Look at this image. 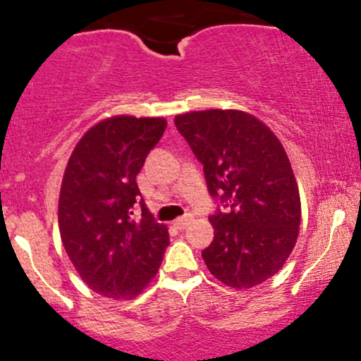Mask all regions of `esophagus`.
<instances>
[{"label": "esophagus", "mask_w": 361, "mask_h": 361, "mask_svg": "<svg viewBox=\"0 0 361 361\" xmlns=\"http://www.w3.org/2000/svg\"><path fill=\"white\" fill-rule=\"evenodd\" d=\"M190 221H192V217H190V216H183V217H178V219L174 221L173 224H174V228H176V229H185V228H187V226H188Z\"/></svg>", "instance_id": "1"}]
</instances>
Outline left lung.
Segmentation results:
<instances>
[{"mask_svg": "<svg viewBox=\"0 0 361 361\" xmlns=\"http://www.w3.org/2000/svg\"><path fill=\"white\" fill-rule=\"evenodd\" d=\"M204 164L211 195L231 209L209 217L212 243L202 252L211 274L235 290L262 284L283 269L298 240L300 190L279 138L240 109H205L174 116Z\"/></svg>", "mask_w": 361, "mask_h": 361, "instance_id": "8db88e82", "label": "left lung"}]
</instances>
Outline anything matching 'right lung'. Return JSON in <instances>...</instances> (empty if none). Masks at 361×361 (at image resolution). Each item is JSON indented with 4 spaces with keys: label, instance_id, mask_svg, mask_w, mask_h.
I'll list each match as a JSON object with an SVG mask.
<instances>
[{
    "label": "right lung",
    "instance_id": "1",
    "mask_svg": "<svg viewBox=\"0 0 361 361\" xmlns=\"http://www.w3.org/2000/svg\"><path fill=\"white\" fill-rule=\"evenodd\" d=\"M164 118L128 114L96 123L77 142L63 174L58 224L75 271L97 295L132 300L145 290L169 245L142 202V219L132 207L140 190L137 174L159 142Z\"/></svg>",
    "mask_w": 361,
    "mask_h": 361
}]
</instances>
